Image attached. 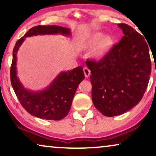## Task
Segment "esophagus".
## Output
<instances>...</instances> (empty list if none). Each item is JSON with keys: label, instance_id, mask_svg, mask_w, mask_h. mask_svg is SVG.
Returning <instances> with one entry per match:
<instances>
[{"label": "esophagus", "instance_id": "obj_1", "mask_svg": "<svg viewBox=\"0 0 156 156\" xmlns=\"http://www.w3.org/2000/svg\"><path fill=\"white\" fill-rule=\"evenodd\" d=\"M83 71H84V75L86 77H89V76H90V70H89L88 68L87 67H84V69H83Z\"/></svg>", "mask_w": 156, "mask_h": 156}]
</instances>
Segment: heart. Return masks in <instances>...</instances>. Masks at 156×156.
<instances>
[{
	"label": "heart",
	"mask_w": 156,
	"mask_h": 156,
	"mask_svg": "<svg viewBox=\"0 0 156 156\" xmlns=\"http://www.w3.org/2000/svg\"><path fill=\"white\" fill-rule=\"evenodd\" d=\"M114 44V38L112 35H104L102 32H96L85 39L82 47L85 50H90L94 47L91 57L95 59H101L109 54Z\"/></svg>",
	"instance_id": "b5f03b06"
}]
</instances>
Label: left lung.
Segmentation results:
<instances>
[{
	"mask_svg": "<svg viewBox=\"0 0 156 156\" xmlns=\"http://www.w3.org/2000/svg\"><path fill=\"white\" fill-rule=\"evenodd\" d=\"M123 36L109 54L99 62H86L91 70V97L102 114H123L137 105L148 87L151 73L148 45L133 27L118 24Z\"/></svg>",
	"mask_w": 156,
	"mask_h": 156,
	"instance_id": "obj_1",
	"label": "left lung"
}]
</instances>
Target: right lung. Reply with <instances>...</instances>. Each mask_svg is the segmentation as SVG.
I'll return each instance as SVG.
<instances>
[{
  "label": "right lung",
  "instance_id": "1",
  "mask_svg": "<svg viewBox=\"0 0 156 156\" xmlns=\"http://www.w3.org/2000/svg\"><path fill=\"white\" fill-rule=\"evenodd\" d=\"M58 34L67 37L72 35L69 28L57 25L33 27L17 41L12 51L10 81L15 93L29 114L47 120H61L68 114L76 89L84 79L83 68L80 66L72 70L61 72L45 89L33 91L24 87L17 75V53L27 37Z\"/></svg>",
  "mask_w": 156,
  "mask_h": 156
}]
</instances>
